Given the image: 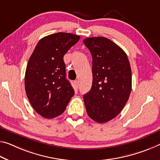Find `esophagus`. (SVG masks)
<instances>
[{
    "instance_id": "obj_1",
    "label": "esophagus",
    "mask_w": 160,
    "mask_h": 160,
    "mask_svg": "<svg viewBox=\"0 0 160 160\" xmlns=\"http://www.w3.org/2000/svg\"><path fill=\"white\" fill-rule=\"evenodd\" d=\"M75 88H78V87H79V84H80V82H79V80H75Z\"/></svg>"
}]
</instances>
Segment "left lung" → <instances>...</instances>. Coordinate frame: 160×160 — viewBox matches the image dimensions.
Listing matches in <instances>:
<instances>
[{
	"label": "left lung",
	"mask_w": 160,
	"mask_h": 160,
	"mask_svg": "<svg viewBox=\"0 0 160 160\" xmlns=\"http://www.w3.org/2000/svg\"><path fill=\"white\" fill-rule=\"evenodd\" d=\"M92 57V85L83 96L88 116L98 123L112 120L128 102L132 90V72L128 55L104 37L83 40Z\"/></svg>",
	"instance_id": "1"
}]
</instances>
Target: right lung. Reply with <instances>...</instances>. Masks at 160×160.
<instances>
[{"mask_svg": "<svg viewBox=\"0 0 160 160\" xmlns=\"http://www.w3.org/2000/svg\"><path fill=\"white\" fill-rule=\"evenodd\" d=\"M80 36L57 32L39 40L28 62L25 89L32 107L40 115L51 119L65 110L74 89L65 76L63 57Z\"/></svg>", "mask_w": 160, "mask_h": 160, "instance_id": "add662e5", "label": "right lung"}]
</instances>
